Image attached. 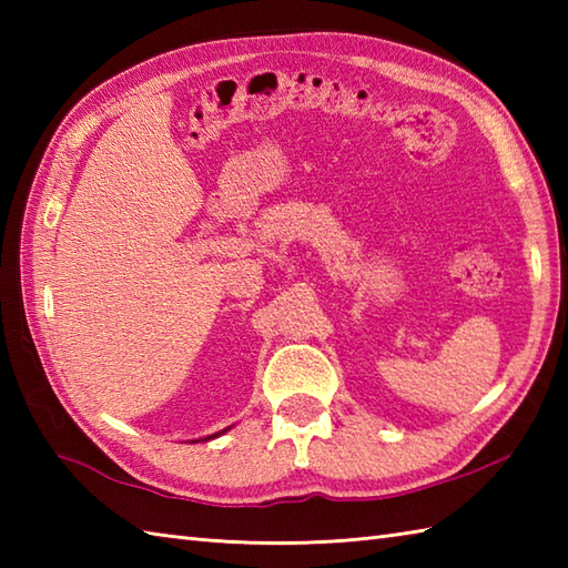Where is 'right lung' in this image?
<instances>
[{
	"instance_id": "obj_1",
	"label": "right lung",
	"mask_w": 568,
	"mask_h": 568,
	"mask_svg": "<svg viewBox=\"0 0 568 568\" xmlns=\"http://www.w3.org/2000/svg\"><path fill=\"white\" fill-rule=\"evenodd\" d=\"M226 429H222V432H216V434H212V437H220V434H224ZM212 437H207V439H212Z\"/></svg>"
}]
</instances>
